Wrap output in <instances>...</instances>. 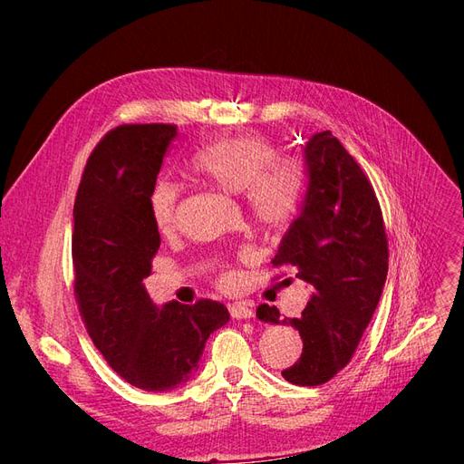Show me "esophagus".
<instances>
[{
	"mask_svg": "<svg viewBox=\"0 0 464 464\" xmlns=\"http://www.w3.org/2000/svg\"><path fill=\"white\" fill-rule=\"evenodd\" d=\"M230 315L234 319H251L254 317V310L246 304H232L230 305Z\"/></svg>",
	"mask_w": 464,
	"mask_h": 464,
	"instance_id": "obj_1",
	"label": "esophagus"
}]
</instances>
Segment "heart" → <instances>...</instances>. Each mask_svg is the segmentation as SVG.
<instances>
[{
  "instance_id": "b5f03b06",
  "label": "heart",
  "mask_w": 464,
  "mask_h": 464,
  "mask_svg": "<svg viewBox=\"0 0 464 464\" xmlns=\"http://www.w3.org/2000/svg\"><path fill=\"white\" fill-rule=\"evenodd\" d=\"M189 170L224 193H246L251 213L269 227L288 220L302 198V166L292 159H276L275 147L259 135L220 139L193 154ZM178 199L179 188L170 179H159L150 188L149 215L160 234L174 228Z\"/></svg>"
}]
</instances>
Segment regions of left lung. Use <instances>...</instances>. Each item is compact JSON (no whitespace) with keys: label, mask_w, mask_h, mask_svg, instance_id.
<instances>
[{"label":"left lung","mask_w":464,"mask_h":464,"mask_svg":"<svg viewBox=\"0 0 464 464\" xmlns=\"http://www.w3.org/2000/svg\"><path fill=\"white\" fill-rule=\"evenodd\" d=\"M302 152L305 193L273 265L296 266V276L310 285V300L300 317L280 321L276 307L266 304L257 317L300 333L302 356L283 377L314 387L353 358L382 298L389 251L375 191L339 139L314 133Z\"/></svg>","instance_id":"left-lung-1"}]
</instances>
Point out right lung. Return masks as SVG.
Masks as SVG:
<instances>
[{
	"mask_svg": "<svg viewBox=\"0 0 464 464\" xmlns=\"http://www.w3.org/2000/svg\"><path fill=\"white\" fill-rule=\"evenodd\" d=\"M176 125H120L87 162L73 207L75 292L94 346L125 382L170 391L189 382L205 343L230 314L224 304L157 305L143 278L160 247L149 191Z\"/></svg>",
	"mask_w": 464,
	"mask_h": 464,
	"instance_id": "right-lung-1",
	"label": "right lung"
}]
</instances>
